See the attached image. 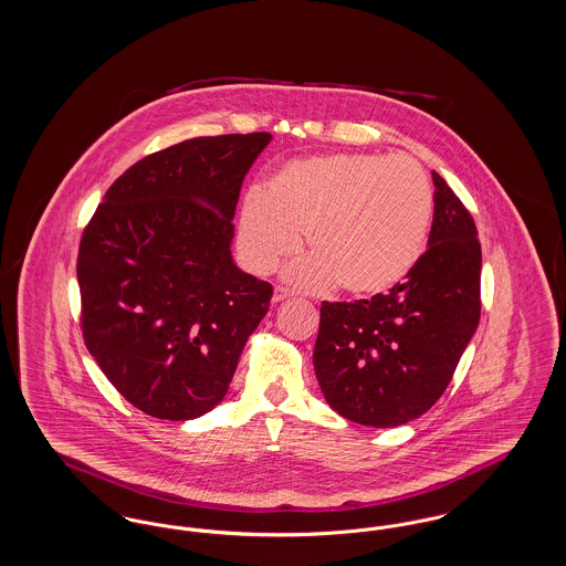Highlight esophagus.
<instances>
[{"label":"esophagus","instance_id":"1","mask_svg":"<svg viewBox=\"0 0 566 566\" xmlns=\"http://www.w3.org/2000/svg\"><path fill=\"white\" fill-rule=\"evenodd\" d=\"M284 298H289V293H286L284 289H275V291H273V296H271L273 303H280V301H284Z\"/></svg>","mask_w":566,"mask_h":566}]
</instances>
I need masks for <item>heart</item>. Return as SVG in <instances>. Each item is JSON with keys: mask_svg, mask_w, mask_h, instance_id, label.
<instances>
[{"mask_svg": "<svg viewBox=\"0 0 566 566\" xmlns=\"http://www.w3.org/2000/svg\"><path fill=\"white\" fill-rule=\"evenodd\" d=\"M429 174L411 157L333 153L280 167L265 192L245 195L238 245L254 273L295 254L305 233L312 254L284 277L307 293L335 282L354 296H376L403 282L431 229Z\"/></svg>", "mask_w": 566, "mask_h": 566, "instance_id": "1", "label": "heart"}]
</instances>
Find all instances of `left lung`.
Returning a JSON list of instances; mask_svg holds the SVG:
<instances>
[{
    "instance_id": "1",
    "label": "left lung",
    "mask_w": 566,
    "mask_h": 566,
    "mask_svg": "<svg viewBox=\"0 0 566 566\" xmlns=\"http://www.w3.org/2000/svg\"><path fill=\"white\" fill-rule=\"evenodd\" d=\"M429 248L388 295L321 307L314 371L352 422L401 427L446 392L480 323L482 248L469 210L432 171Z\"/></svg>"
}]
</instances>
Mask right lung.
<instances>
[{
	"mask_svg": "<svg viewBox=\"0 0 566 566\" xmlns=\"http://www.w3.org/2000/svg\"><path fill=\"white\" fill-rule=\"evenodd\" d=\"M270 134L195 137L129 167L82 233L84 344L139 411L185 422L229 390L273 289L231 254L233 216Z\"/></svg>",
	"mask_w": 566,
	"mask_h": 566,
	"instance_id": "1",
	"label": "right lung"
}]
</instances>
